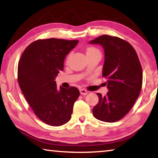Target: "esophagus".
<instances>
[{
	"mask_svg": "<svg viewBox=\"0 0 158 158\" xmlns=\"http://www.w3.org/2000/svg\"><path fill=\"white\" fill-rule=\"evenodd\" d=\"M80 93H81V95H87L88 93H89V92H88L86 90H84V89H81V90H80Z\"/></svg>",
	"mask_w": 158,
	"mask_h": 158,
	"instance_id": "34e87169",
	"label": "esophagus"
}]
</instances>
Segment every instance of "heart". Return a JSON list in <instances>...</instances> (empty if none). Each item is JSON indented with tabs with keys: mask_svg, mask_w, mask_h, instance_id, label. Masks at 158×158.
<instances>
[{
	"mask_svg": "<svg viewBox=\"0 0 158 158\" xmlns=\"http://www.w3.org/2000/svg\"><path fill=\"white\" fill-rule=\"evenodd\" d=\"M91 51H98V50L96 49H95V48H89V49L87 50V52H91ZM68 57H69V56H68Z\"/></svg>",
	"mask_w": 158,
	"mask_h": 158,
	"instance_id": "heart-1",
	"label": "heart"
}]
</instances>
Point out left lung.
<instances>
[{
	"mask_svg": "<svg viewBox=\"0 0 158 158\" xmlns=\"http://www.w3.org/2000/svg\"><path fill=\"white\" fill-rule=\"evenodd\" d=\"M104 49L102 76L107 79L106 95L97 93L99 102L93 109L100 121L114 123L123 118L135 105L142 87L143 73L132 45L119 37L104 35L89 42Z\"/></svg>",
	"mask_w": 158,
	"mask_h": 158,
	"instance_id": "1",
	"label": "left lung"
}]
</instances>
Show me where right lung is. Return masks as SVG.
<instances>
[{
  "mask_svg": "<svg viewBox=\"0 0 158 158\" xmlns=\"http://www.w3.org/2000/svg\"><path fill=\"white\" fill-rule=\"evenodd\" d=\"M79 40H38L26 47L18 65V82L36 116L45 123L60 126L71 118L74 102L79 96L76 87L58 89L56 77L64 67L66 56Z\"/></svg>",
  "mask_w": 158,
  "mask_h": 158,
  "instance_id": "add662e5",
  "label": "right lung"
}]
</instances>
